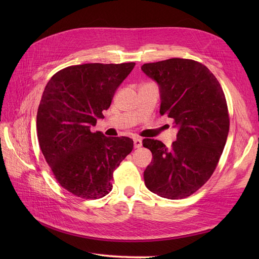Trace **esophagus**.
Masks as SVG:
<instances>
[{
  "label": "esophagus",
  "instance_id": "34e87169",
  "mask_svg": "<svg viewBox=\"0 0 259 259\" xmlns=\"http://www.w3.org/2000/svg\"><path fill=\"white\" fill-rule=\"evenodd\" d=\"M142 146H143L142 139H140V138H135V139H134V147H135V148H140Z\"/></svg>",
  "mask_w": 259,
  "mask_h": 259
}]
</instances>
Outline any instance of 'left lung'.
Here are the masks:
<instances>
[{
	"label": "left lung",
	"mask_w": 259,
	"mask_h": 259,
	"mask_svg": "<svg viewBox=\"0 0 259 259\" xmlns=\"http://www.w3.org/2000/svg\"><path fill=\"white\" fill-rule=\"evenodd\" d=\"M160 91V113L174 120L176 142L167 148L145 138L153 159L144 171L145 185L166 199L189 197L215 170L229 133V115L221 84L198 61L170 58L142 66Z\"/></svg>",
	"instance_id": "1"
}]
</instances>
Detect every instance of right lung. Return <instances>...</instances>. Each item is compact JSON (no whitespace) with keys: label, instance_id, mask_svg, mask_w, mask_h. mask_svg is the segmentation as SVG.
<instances>
[{"label":"right lung","instance_id":"add662e5","mask_svg":"<svg viewBox=\"0 0 259 259\" xmlns=\"http://www.w3.org/2000/svg\"><path fill=\"white\" fill-rule=\"evenodd\" d=\"M134 67L71 66L45 86L36 115L38 144L55 178L76 197L94 200L110 192L113 170L133 150L131 138L106 137L92 127Z\"/></svg>","mask_w":259,"mask_h":259}]
</instances>
